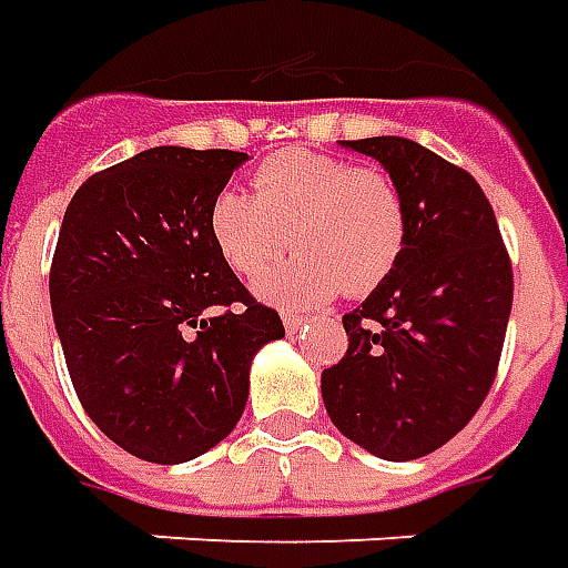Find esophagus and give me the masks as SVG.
<instances>
[{
  "mask_svg": "<svg viewBox=\"0 0 568 568\" xmlns=\"http://www.w3.org/2000/svg\"><path fill=\"white\" fill-rule=\"evenodd\" d=\"M283 326H285V333H298L301 326H304V316L283 314Z\"/></svg>",
  "mask_w": 568,
  "mask_h": 568,
  "instance_id": "obj_1",
  "label": "esophagus"
}]
</instances>
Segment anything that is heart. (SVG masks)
Instances as JSON below:
<instances>
[{
  "instance_id": "1",
  "label": "heart",
  "mask_w": 568,
  "mask_h": 568,
  "mask_svg": "<svg viewBox=\"0 0 568 568\" xmlns=\"http://www.w3.org/2000/svg\"><path fill=\"white\" fill-rule=\"evenodd\" d=\"M254 195L226 186L207 204V233L226 267L254 276L296 242L295 258L267 271L254 292L276 307H320L345 288L366 295L397 267L407 204L379 168L311 149L270 154L254 171Z\"/></svg>"
}]
</instances>
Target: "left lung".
<instances>
[{
	"label": "left lung",
	"instance_id": "left-lung-1",
	"mask_svg": "<svg viewBox=\"0 0 568 568\" xmlns=\"http://www.w3.org/2000/svg\"><path fill=\"white\" fill-rule=\"evenodd\" d=\"M404 192L397 267L342 316L345 357L323 369L335 429L382 460H416L476 416L495 382L513 307L510 254L469 173L414 139L342 142Z\"/></svg>",
	"mask_w": 568,
	"mask_h": 568
}]
</instances>
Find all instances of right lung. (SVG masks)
Segmentation results:
<instances>
[{"label": "right lung", "mask_w": 568, "mask_h": 568, "mask_svg": "<svg viewBox=\"0 0 568 568\" xmlns=\"http://www.w3.org/2000/svg\"><path fill=\"white\" fill-rule=\"evenodd\" d=\"M242 161L149 149L92 173L61 220L49 298L73 392L139 460L220 445L242 419L254 354L285 335L207 233V204Z\"/></svg>", "instance_id": "add662e5"}]
</instances>
